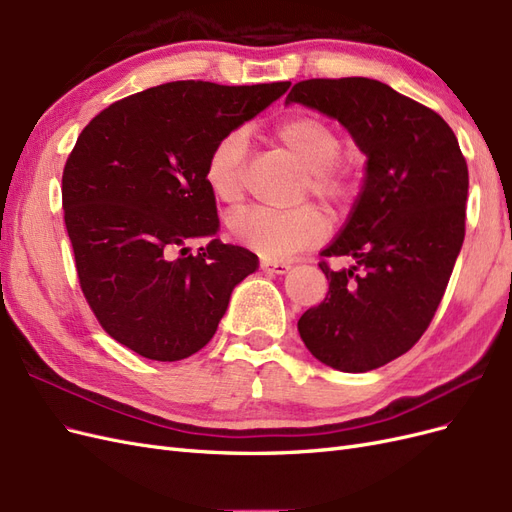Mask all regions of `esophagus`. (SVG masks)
<instances>
[{
  "mask_svg": "<svg viewBox=\"0 0 512 512\" xmlns=\"http://www.w3.org/2000/svg\"><path fill=\"white\" fill-rule=\"evenodd\" d=\"M260 269L267 273H275V275H284L290 271V262L284 260H260Z\"/></svg>",
  "mask_w": 512,
  "mask_h": 512,
  "instance_id": "34e87169",
  "label": "esophagus"
}]
</instances>
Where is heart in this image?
Wrapping results in <instances>:
<instances>
[{
	"mask_svg": "<svg viewBox=\"0 0 512 512\" xmlns=\"http://www.w3.org/2000/svg\"><path fill=\"white\" fill-rule=\"evenodd\" d=\"M273 136L307 170L305 192H312L337 209L354 203L361 173L352 158L339 153L344 138L331 121L316 115H292L277 123ZM245 162L247 136L243 130H230L213 143L203 175L215 200L235 205L243 198ZM228 230L243 247L277 260L320 243L329 232V220L314 205L286 211L250 207L230 215Z\"/></svg>",
	"mask_w": 512,
	"mask_h": 512,
	"instance_id": "b5f03b06",
	"label": "heart"
}]
</instances>
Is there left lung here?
Returning a JSON list of instances; mask_svg holds the SVG:
<instances>
[{
    "instance_id": "1",
    "label": "left lung",
    "mask_w": 512,
    "mask_h": 512,
    "mask_svg": "<svg viewBox=\"0 0 512 512\" xmlns=\"http://www.w3.org/2000/svg\"><path fill=\"white\" fill-rule=\"evenodd\" d=\"M335 117L367 156L359 200L320 256L329 292L299 318L307 350L339 371H369L406 354L427 331L466 237L468 164L431 108L374 79H309L290 89Z\"/></svg>"
}]
</instances>
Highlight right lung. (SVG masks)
Segmentation results:
<instances>
[{"label":"right lung","mask_w":512,"mask_h":512,"mask_svg":"<svg viewBox=\"0 0 512 512\" xmlns=\"http://www.w3.org/2000/svg\"><path fill=\"white\" fill-rule=\"evenodd\" d=\"M288 87L164 83L117 100L81 132L61 177L64 220L81 290L119 344L181 361L211 342L258 256L213 239L220 220L205 160ZM196 236L212 241L190 255Z\"/></svg>","instance_id":"right-lung-1"}]
</instances>
